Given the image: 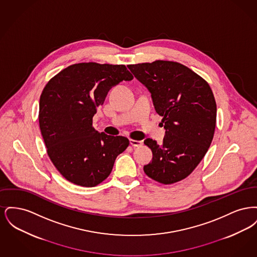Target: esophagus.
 Instances as JSON below:
<instances>
[{"instance_id": "esophagus-1", "label": "esophagus", "mask_w": 257, "mask_h": 257, "mask_svg": "<svg viewBox=\"0 0 257 257\" xmlns=\"http://www.w3.org/2000/svg\"><path fill=\"white\" fill-rule=\"evenodd\" d=\"M130 145L134 147H142L143 142L142 141H136V140H130Z\"/></svg>"}]
</instances>
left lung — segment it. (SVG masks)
Wrapping results in <instances>:
<instances>
[{"instance_id":"obj_1","label":"left lung","mask_w":257,"mask_h":257,"mask_svg":"<svg viewBox=\"0 0 257 257\" xmlns=\"http://www.w3.org/2000/svg\"><path fill=\"white\" fill-rule=\"evenodd\" d=\"M147 86L166 136L162 145L147 139L152 162L144 167L148 177L169 185L189 176L205 156L216 128L217 105L207 82L183 64L170 61L128 65Z\"/></svg>"}]
</instances>
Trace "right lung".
<instances>
[{
  "label": "right lung",
  "instance_id": "right-lung-1",
  "mask_svg": "<svg viewBox=\"0 0 257 257\" xmlns=\"http://www.w3.org/2000/svg\"><path fill=\"white\" fill-rule=\"evenodd\" d=\"M134 77L124 64L75 63L51 78L39 100L38 120L47 154L69 182L102 183L129 147L122 136L98 133L92 118L111 86Z\"/></svg>",
  "mask_w": 257,
  "mask_h": 257
}]
</instances>
